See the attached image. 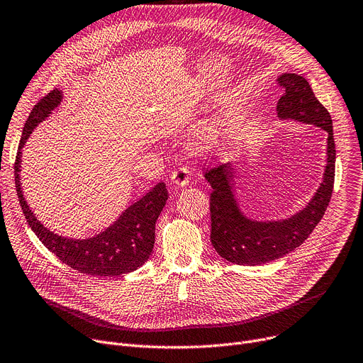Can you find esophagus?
Returning <instances> with one entry per match:
<instances>
[{
	"instance_id": "34e87169",
	"label": "esophagus",
	"mask_w": 363,
	"mask_h": 363,
	"mask_svg": "<svg viewBox=\"0 0 363 363\" xmlns=\"http://www.w3.org/2000/svg\"><path fill=\"white\" fill-rule=\"evenodd\" d=\"M171 182L177 188L188 185L189 184V171H188V167L181 166V167L175 169V171L171 175Z\"/></svg>"
}]
</instances>
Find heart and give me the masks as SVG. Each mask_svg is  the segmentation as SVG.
Wrapping results in <instances>:
<instances>
[{
	"label": "heart",
	"instance_id": "obj_1",
	"mask_svg": "<svg viewBox=\"0 0 363 363\" xmlns=\"http://www.w3.org/2000/svg\"><path fill=\"white\" fill-rule=\"evenodd\" d=\"M222 131H223V121L220 116L214 115V116L203 121V123L199 125L196 137H194L197 147L203 149V150L211 147L213 144L219 141Z\"/></svg>",
	"mask_w": 363,
	"mask_h": 363
}]
</instances>
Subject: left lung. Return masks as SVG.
Returning a JSON list of instances; mask_svg holds the SVG:
<instances>
[{
	"mask_svg": "<svg viewBox=\"0 0 363 363\" xmlns=\"http://www.w3.org/2000/svg\"><path fill=\"white\" fill-rule=\"evenodd\" d=\"M283 89L277 102L280 119H294L327 131V164L324 178L308 206L289 219L257 222L240 211L235 192V167L223 163L206 172L211 185L210 239L214 250L226 261L239 265H257L277 259L305 242L315 229L330 203L334 186L335 144L330 112L320 104L306 79L284 72L277 79Z\"/></svg>",
	"mask_w": 363,
	"mask_h": 363,
	"instance_id": "1",
	"label": "left lung"
}]
</instances>
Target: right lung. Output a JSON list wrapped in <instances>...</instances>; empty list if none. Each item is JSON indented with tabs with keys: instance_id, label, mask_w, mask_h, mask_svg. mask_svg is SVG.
Listing matches in <instances>:
<instances>
[{
	"instance_id": "obj_1",
	"label": "right lung",
	"mask_w": 363,
	"mask_h": 363,
	"mask_svg": "<svg viewBox=\"0 0 363 363\" xmlns=\"http://www.w3.org/2000/svg\"><path fill=\"white\" fill-rule=\"evenodd\" d=\"M61 99L62 94L58 89L43 96L33 106L23 127L14 163L16 191L23 214L40 242L58 257V259L79 273L99 277H115L131 273L141 267L153 251L156 220L167 200V191L163 182L155 185L146 196L131 204L106 230L87 239L64 238L46 229L36 219L23 197L20 182L21 149L35 127L50 116L61 104Z\"/></svg>"
}]
</instances>
